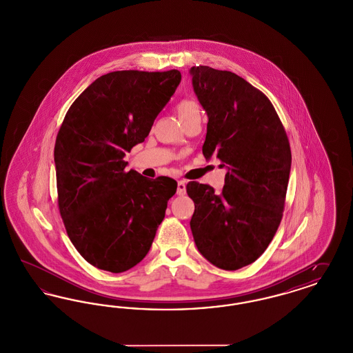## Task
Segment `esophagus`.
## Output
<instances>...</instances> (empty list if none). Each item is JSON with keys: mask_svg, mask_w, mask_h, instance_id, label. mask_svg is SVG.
Returning a JSON list of instances; mask_svg holds the SVG:
<instances>
[{"mask_svg": "<svg viewBox=\"0 0 353 353\" xmlns=\"http://www.w3.org/2000/svg\"><path fill=\"white\" fill-rule=\"evenodd\" d=\"M185 192H186V183H185L184 180H180L177 183V194L179 196H184Z\"/></svg>", "mask_w": 353, "mask_h": 353, "instance_id": "obj_1", "label": "esophagus"}]
</instances>
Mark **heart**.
<instances>
[{
	"label": "heart",
	"mask_w": 353,
	"mask_h": 353,
	"mask_svg": "<svg viewBox=\"0 0 353 353\" xmlns=\"http://www.w3.org/2000/svg\"><path fill=\"white\" fill-rule=\"evenodd\" d=\"M176 112L185 125L193 120L201 119V105L194 99H183L177 103Z\"/></svg>",
	"instance_id": "heart-1"
}]
</instances>
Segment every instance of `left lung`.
I'll return each instance as SVG.
<instances>
[{
  "instance_id": "1",
  "label": "left lung",
  "mask_w": 353,
  "mask_h": 353,
  "mask_svg": "<svg viewBox=\"0 0 353 353\" xmlns=\"http://www.w3.org/2000/svg\"><path fill=\"white\" fill-rule=\"evenodd\" d=\"M193 90L208 114L203 156L226 168L219 193L190 181V229L199 252L219 269H241L268 249L283 216L291 150L268 97L232 71L190 68Z\"/></svg>"
}]
</instances>
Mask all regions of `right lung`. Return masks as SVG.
Returning a JSON list of instances; mask_svg holds the SVG:
<instances>
[{"mask_svg":"<svg viewBox=\"0 0 353 353\" xmlns=\"http://www.w3.org/2000/svg\"><path fill=\"white\" fill-rule=\"evenodd\" d=\"M181 82L179 70L114 71L90 84L57 134L58 206L68 238L98 269H132L151 249L177 183L125 170Z\"/></svg>","mask_w":353,"mask_h":353,"instance_id":"add662e5","label":"right lung"}]
</instances>
